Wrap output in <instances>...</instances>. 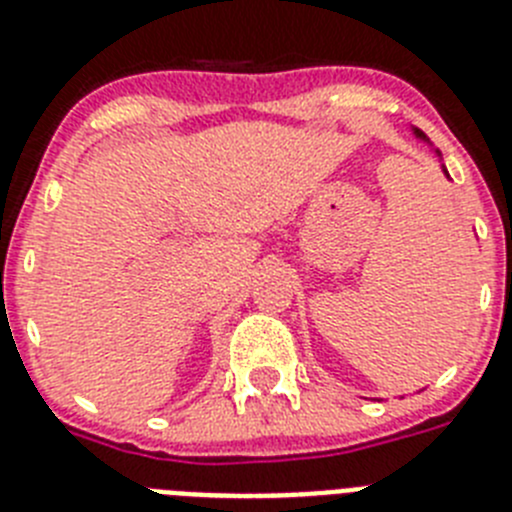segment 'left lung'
Returning <instances> with one entry per match:
<instances>
[{
    "label": "left lung",
    "instance_id": "left-lung-1",
    "mask_svg": "<svg viewBox=\"0 0 512 512\" xmlns=\"http://www.w3.org/2000/svg\"><path fill=\"white\" fill-rule=\"evenodd\" d=\"M415 133H418V135H420V138H425V135H423V133H420V130H415Z\"/></svg>",
    "mask_w": 512,
    "mask_h": 512
}]
</instances>
